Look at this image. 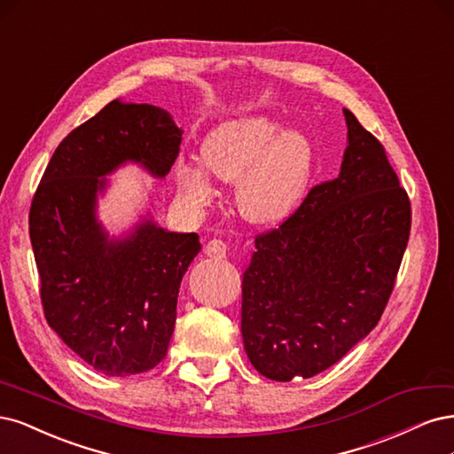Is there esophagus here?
Wrapping results in <instances>:
<instances>
[{"instance_id": "esophagus-1", "label": "esophagus", "mask_w": 454, "mask_h": 454, "mask_svg": "<svg viewBox=\"0 0 454 454\" xmlns=\"http://www.w3.org/2000/svg\"><path fill=\"white\" fill-rule=\"evenodd\" d=\"M203 251H206V254L211 258L223 260L228 254V245L223 239H211V241H207L206 247H203Z\"/></svg>"}]
</instances>
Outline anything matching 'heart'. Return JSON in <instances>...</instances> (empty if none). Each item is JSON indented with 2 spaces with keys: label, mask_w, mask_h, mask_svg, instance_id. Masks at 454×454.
Returning a JSON list of instances; mask_svg holds the SVG:
<instances>
[{
  "label": "heart",
  "mask_w": 454,
  "mask_h": 454,
  "mask_svg": "<svg viewBox=\"0 0 454 454\" xmlns=\"http://www.w3.org/2000/svg\"><path fill=\"white\" fill-rule=\"evenodd\" d=\"M200 162L215 179L236 183L233 203L241 218L254 226H275L301 203L315 156L300 131H283V124L266 114H245L209 131L201 141ZM202 168L190 160L175 168L179 194L196 209L206 207L215 196Z\"/></svg>",
  "instance_id": "obj_1"
}]
</instances>
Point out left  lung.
<instances>
[{"mask_svg":"<svg viewBox=\"0 0 454 454\" xmlns=\"http://www.w3.org/2000/svg\"><path fill=\"white\" fill-rule=\"evenodd\" d=\"M340 175L254 239L243 273L241 333L264 377H313L379 323L411 230V203L385 147L343 109Z\"/></svg>","mask_w":454,"mask_h":454,"instance_id":"obj_1","label":"left lung"}]
</instances>
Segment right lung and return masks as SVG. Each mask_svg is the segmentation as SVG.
I'll list each match as a JSON object with an SVG mask.
<instances>
[{"instance_id": "right-lung-1", "label": "right lung", "mask_w": 454, "mask_h": 454, "mask_svg": "<svg viewBox=\"0 0 454 454\" xmlns=\"http://www.w3.org/2000/svg\"><path fill=\"white\" fill-rule=\"evenodd\" d=\"M183 129L149 104L114 99L58 145L30 209V239L49 326L94 370L126 377L164 360L198 233L143 218L113 238L96 216L106 175L136 162L162 179Z\"/></svg>"}]
</instances>
